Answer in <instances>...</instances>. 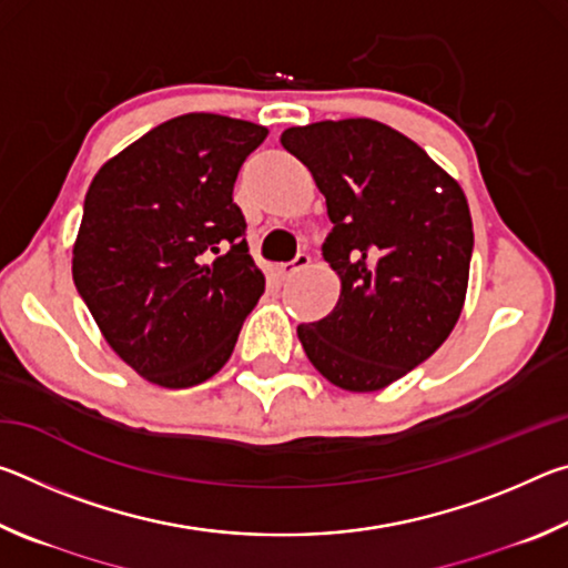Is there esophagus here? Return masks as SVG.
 Returning <instances> with one entry per match:
<instances>
[{"instance_id":"obj_1","label":"esophagus","mask_w":568,"mask_h":568,"mask_svg":"<svg viewBox=\"0 0 568 568\" xmlns=\"http://www.w3.org/2000/svg\"><path fill=\"white\" fill-rule=\"evenodd\" d=\"M307 265H311V255L297 253L291 263L275 265V273H277V277H281V281H287V277H293L297 271H303V267H307Z\"/></svg>"}]
</instances>
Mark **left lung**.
Here are the masks:
<instances>
[{"label":"left lung","instance_id":"left-lung-1","mask_svg":"<svg viewBox=\"0 0 568 568\" xmlns=\"http://www.w3.org/2000/svg\"><path fill=\"white\" fill-rule=\"evenodd\" d=\"M281 142L325 195L323 255L341 277L338 305L297 325V338L333 386L386 388L440 348L464 307L474 253L464 190L376 120L291 128Z\"/></svg>","mask_w":568,"mask_h":568}]
</instances>
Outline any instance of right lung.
<instances>
[{"mask_svg": "<svg viewBox=\"0 0 568 568\" xmlns=\"http://www.w3.org/2000/svg\"><path fill=\"white\" fill-rule=\"evenodd\" d=\"M263 124L192 112L104 162L74 243L77 293L142 378L190 388L223 368L265 293L233 187Z\"/></svg>", "mask_w": 568, "mask_h": 568, "instance_id": "add662e5", "label": "right lung"}]
</instances>
